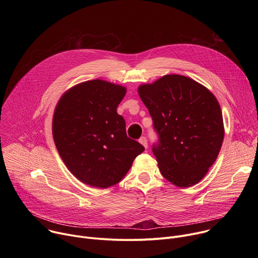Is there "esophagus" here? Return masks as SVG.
<instances>
[{"mask_svg": "<svg viewBox=\"0 0 258 258\" xmlns=\"http://www.w3.org/2000/svg\"><path fill=\"white\" fill-rule=\"evenodd\" d=\"M139 142L145 147V148H147V147H148V143H147V138L146 137H141Z\"/></svg>", "mask_w": 258, "mask_h": 258, "instance_id": "esophagus-1", "label": "esophagus"}]
</instances>
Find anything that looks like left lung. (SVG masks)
I'll list each match as a JSON object with an SVG mask.
<instances>
[{
	"mask_svg": "<svg viewBox=\"0 0 258 258\" xmlns=\"http://www.w3.org/2000/svg\"><path fill=\"white\" fill-rule=\"evenodd\" d=\"M158 142L152 151L161 174L181 188L199 182L215 162L225 130L222 109L211 92L183 76H164L139 87Z\"/></svg>",
	"mask_w": 258,
	"mask_h": 258,
	"instance_id": "8db88e82",
	"label": "left lung"
}]
</instances>
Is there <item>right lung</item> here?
<instances>
[{
  "label": "right lung",
  "mask_w": 258,
  "mask_h": 258,
  "mask_svg": "<svg viewBox=\"0 0 258 258\" xmlns=\"http://www.w3.org/2000/svg\"><path fill=\"white\" fill-rule=\"evenodd\" d=\"M125 88L101 80L82 83L59 100L53 117L56 148L70 172L96 188L116 185L144 146L126 135L116 111Z\"/></svg>",
  "instance_id": "add662e5"
}]
</instances>
